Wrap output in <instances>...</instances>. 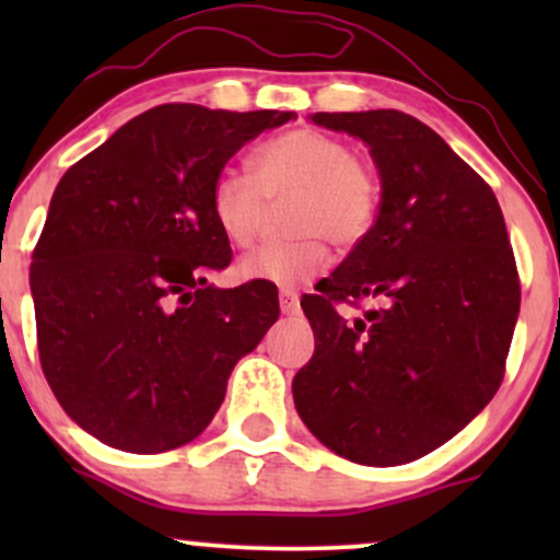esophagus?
Returning a JSON list of instances; mask_svg holds the SVG:
<instances>
[{"label": "esophagus", "mask_w": 560, "mask_h": 560, "mask_svg": "<svg viewBox=\"0 0 560 560\" xmlns=\"http://www.w3.org/2000/svg\"><path fill=\"white\" fill-rule=\"evenodd\" d=\"M279 302H281V313H284V316H298L300 313V300H298V294L294 292H281L279 294Z\"/></svg>", "instance_id": "1"}]
</instances>
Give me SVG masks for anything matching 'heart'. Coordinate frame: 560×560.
<instances>
[{
    "label": "heart",
    "instance_id": "heart-1",
    "mask_svg": "<svg viewBox=\"0 0 560 560\" xmlns=\"http://www.w3.org/2000/svg\"><path fill=\"white\" fill-rule=\"evenodd\" d=\"M253 176L221 171L210 189L215 226L234 247L260 240L268 202L294 197L287 226L292 242L268 244L240 262L244 279H260L281 289H298L329 266V247L358 244L374 229L378 199L376 173L361 163L347 141L316 128H294L262 141L249 155Z\"/></svg>",
    "mask_w": 560,
    "mask_h": 560
}]
</instances>
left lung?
Instances as JSON below:
<instances>
[{"label":"left lung","instance_id":"left-lung-1","mask_svg":"<svg viewBox=\"0 0 560 560\" xmlns=\"http://www.w3.org/2000/svg\"><path fill=\"white\" fill-rule=\"evenodd\" d=\"M371 147L382 202L369 236L302 298L316 352L294 408L326 447L365 466L421 458L492 400L518 318L516 260L494 191L440 133L400 110L316 113ZM378 299L363 319L332 307Z\"/></svg>","mask_w":560,"mask_h":560}]
</instances>
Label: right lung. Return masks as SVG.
<instances>
[{"label": "right lung", "mask_w": 560, "mask_h": 560, "mask_svg": "<svg viewBox=\"0 0 560 560\" xmlns=\"http://www.w3.org/2000/svg\"><path fill=\"white\" fill-rule=\"evenodd\" d=\"M294 113L152 107L70 165L31 262L38 361L62 410L105 445L165 453L205 432L236 361L279 318L266 281L208 284L231 262L210 189Z\"/></svg>", "instance_id": "right-lung-1"}]
</instances>
